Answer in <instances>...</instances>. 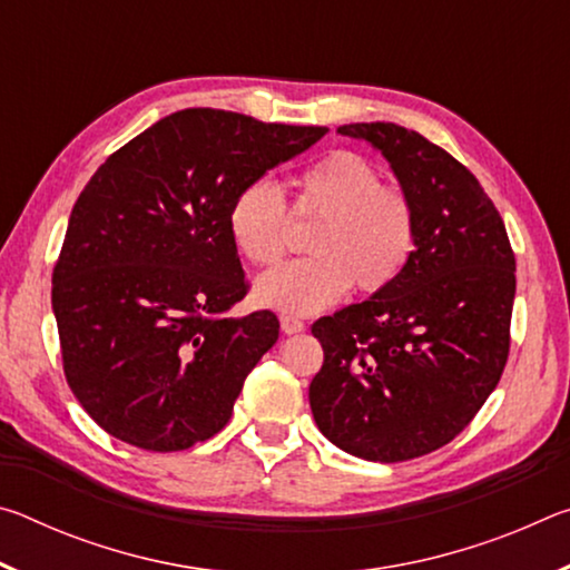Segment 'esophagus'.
Here are the masks:
<instances>
[{
  "mask_svg": "<svg viewBox=\"0 0 570 570\" xmlns=\"http://www.w3.org/2000/svg\"><path fill=\"white\" fill-rule=\"evenodd\" d=\"M304 322L302 320H296V316H288V314H284L282 316V332L284 334H298V332H304Z\"/></svg>",
  "mask_w": 570,
  "mask_h": 570,
  "instance_id": "1",
  "label": "esophagus"
}]
</instances>
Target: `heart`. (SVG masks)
<instances>
[{
	"label": "heart",
	"mask_w": 570,
	"mask_h": 570,
	"mask_svg": "<svg viewBox=\"0 0 570 570\" xmlns=\"http://www.w3.org/2000/svg\"><path fill=\"white\" fill-rule=\"evenodd\" d=\"M294 210L320 218L306 238L312 256L278 266L256 282V302L286 314H314L350 292H387L417 246V210L397 186L382 183L370 158L334 150L296 178ZM228 230L250 264L274 266L288 248L284 198L274 183L254 180L236 193Z\"/></svg>",
	"instance_id": "b5f03b06"
}]
</instances>
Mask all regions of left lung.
Masks as SVG:
<instances>
[{"instance_id": "1", "label": "left lung", "mask_w": 570, "mask_h": 570, "mask_svg": "<svg viewBox=\"0 0 570 570\" xmlns=\"http://www.w3.org/2000/svg\"><path fill=\"white\" fill-rule=\"evenodd\" d=\"M336 132L387 158L417 210V246L387 292L314 322L324 364L308 402L340 450L402 462L455 440L500 382L515 256L493 200L448 150L394 122Z\"/></svg>"}]
</instances>
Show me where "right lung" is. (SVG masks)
Masks as SVG:
<instances>
[{
    "label": "right lung",
    "instance_id": "obj_1",
    "mask_svg": "<svg viewBox=\"0 0 570 570\" xmlns=\"http://www.w3.org/2000/svg\"><path fill=\"white\" fill-rule=\"evenodd\" d=\"M326 128L188 108L95 170L52 272L65 377L128 445L176 452L226 428L274 312L230 316L248 284L228 230L236 193Z\"/></svg>",
    "mask_w": 570,
    "mask_h": 570
}]
</instances>
